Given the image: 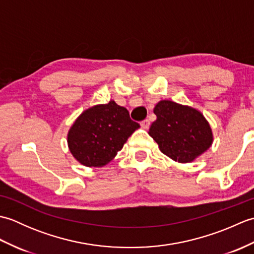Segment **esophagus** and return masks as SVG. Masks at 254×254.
Returning a JSON list of instances; mask_svg holds the SVG:
<instances>
[{"mask_svg": "<svg viewBox=\"0 0 254 254\" xmlns=\"http://www.w3.org/2000/svg\"><path fill=\"white\" fill-rule=\"evenodd\" d=\"M141 126L143 128H148L149 126H150V121L148 120V119H146V120H144L141 122Z\"/></svg>", "mask_w": 254, "mask_h": 254, "instance_id": "esophagus-1", "label": "esophagus"}]
</instances>
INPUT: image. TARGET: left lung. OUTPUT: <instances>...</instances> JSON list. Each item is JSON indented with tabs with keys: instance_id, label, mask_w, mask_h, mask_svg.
Returning a JSON list of instances; mask_svg holds the SVG:
<instances>
[{
	"instance_id": "1",
	"label": "left lung",
	"mask_w": 254,
	"mask_h": 254,
	"mask_svg": "<svg viewBox=\"0 0 254 254\" xmlns=\"http://www.w3.org/2000/svg\"><path fill=\"white\" fill-rule=\"evenodd\" d=\"M154 113L157 119L150 126L148 134L171 159L191 163L212 145V130L198 110L161 100L154 108Z\"/></svg>"
}]
</instances>
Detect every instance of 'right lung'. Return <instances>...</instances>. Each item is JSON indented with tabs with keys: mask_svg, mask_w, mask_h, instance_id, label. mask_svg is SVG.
I'll return each instance as SVG.
<instances>
[{
	"mask_svg": "<svg viewBox=\"0 0 254 254\" xmlns=\"http://www.w3.org/2000/svg\"><path fill=\"white\" fill-rule=\"evenodd\" d=\"M139 124L124 107L110 100L85 110L67 134L69 152L80 164L102 167L115 158Z\"/></svg>",
	"mask_w": 254,
	"mask_h": 254,
	"instance_id": "1",
	"label": "right lung"
}]
</instances>
